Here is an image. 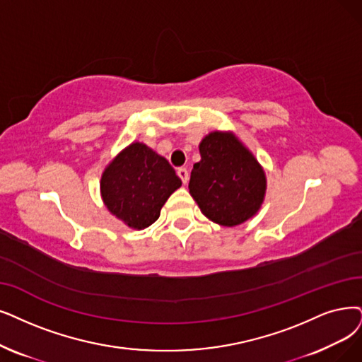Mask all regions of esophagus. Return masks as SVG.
<instances>
[{
  "mask_svg": "<svg viewBox=\"0 0 362 362\" xmlns=\"http://www.w3.org/2000/svg\"><path fill=\"white\" fill-rule=\"evenodd\" d=\"M177 173H178V177L181 178L182 184H187V182H189V170H187L185 168H178Z\"/></svg>",
  "mask_w": 362,
  "mask_h": 362,
  "instance_id": "esophagus-1",
  "label": "esophagus"
}]
</instances>
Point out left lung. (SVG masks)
<instances>
[{"label": "left lung", "mask_w": 362, "mask_h": 362, "mask_svg": "<svg viewBox=\"0 0 362 362\" xmlns=\"http://www.w3.org/2000/svg\"><path fill=\"white\" fill-rule=\"evenodd\" d=\"M193 165L190 194L211 221L235 227L257 214L266 194V175L254 154L231 132L202 139Z\"/></svg>", "instance_id": "1"}]
</instances>
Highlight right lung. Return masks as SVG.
I'll return each instance as SVG.
<instances>
[{
  "label": "right lung",
  "instance_id": "obj_1",
  "mask_svg": "<svg viewBox=\"0 0 362 362\" xmlns=\"http://www.w3.org/2000/svg\"><path fill=\"white\" fill-rule=\"evenodd\" d=\"M181 180L165 157L134 142L105 168L100 196L108 211L132 228L151 226Z\"/></svg>",
  "mask_w": 362,
  "mask_h": 362
}]
</instances>
